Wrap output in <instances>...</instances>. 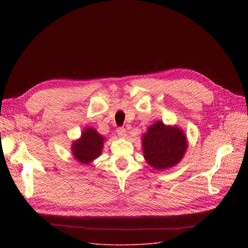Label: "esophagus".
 Segmentation results:
<instances>
[{
    "instance_id": "esophagus-1",
    "label": "esophagus",
    "mask_w": 248,
    "mask_h": 248,
    "mask_svg": "<svg viewBox=\"0 0 248 248\" xmlns=\"http://www.w3.org/2000/svg\"><path fill=\"white\" fill-rule=\"evenodd\" d=\"M117 135H119L122 138H125L126 137L125 128H124V127H119V128H117Z\"/></svg>"
}]
</instances>
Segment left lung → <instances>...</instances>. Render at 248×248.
I'll return each mask as SVG.
<instances>
[{"mask_svg": "<svg viewBox=\"0 0 248 248\" xmlns=\"http://www.w3.org/2000/svg\"><path fill=\"white\" fill-rule=\"evenodd\" d=\"M141 146L146 162L155 170L163 171L175 167L184 158L188 140L178 125L155 122L141 136Z\"/></svg>", "mask_w": 248, "mask_h": 248, "instance_id": "left-lung-1", "label": "left lung"}]
</instances>
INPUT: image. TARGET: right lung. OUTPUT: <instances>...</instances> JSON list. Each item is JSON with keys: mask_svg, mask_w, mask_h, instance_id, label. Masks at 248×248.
Returning a JSON list of instances; mask_svg holds the SVG:
<instances>
[{"mask_svg": "<svg viewBox=\"0 0 248 248\" xmlns=\"http://www.w3.org/2000/svg\"><path fill=\"white\" fill-rule=\"evenodd\" d=\"M106 138L93 127H85L79 139L73 140L71 153L73 158L83 165H89L101 155Z\"/></svg>", "mask_w": 248, "mask_h": 248, "instance_id": "1", "label": "right lung"}]
</instances>
